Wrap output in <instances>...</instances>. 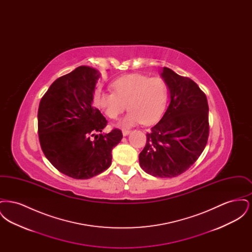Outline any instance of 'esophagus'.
<instances>
[{"label":"esophagus","mask_w":252,"mask_h":252,"mask_svg":"<svg viewBox=\"0 0 252 252\" xmlns=\"http://www.w3.org/2000/svg\"><path fill=\"white\" fill-rule=\"evenodd\" d=\"M122 132H123V135H124V136H127V135L130 133V130H128V129H123Z\"/></svg>","instance_id":"1"}]
</instances>
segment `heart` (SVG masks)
Returning a JSON list of instances; mask_svg holds the SVG:
<instances>
[{
  "mask_svg": "<svg viewBox=\"0 0 252 252\" xmlns=\"http://www.w3.org/2000/svg\"><path fill=\"white\" fill-rule=\"evenodd\" d=\"M113 92L101 93L98 105L110 119H117L127 108L130 111L122 125L130 126L144 123L151 125L158 120L167 104L168 87L159 76L150 77L132 73L115 80Z\"/></svg>",
  "mask_w": 252,
  "mask_h": 252,
  "instance_id": "b5f03b06",
  "label": "heart"
}]
</instances>
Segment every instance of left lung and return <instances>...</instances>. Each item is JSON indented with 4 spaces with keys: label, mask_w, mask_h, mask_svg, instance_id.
<instances>
[{
    "label": "left lung",
    "mask_w": 252,
    "mask_h": 252,
    "mask_svg": "<svg viewBox=\"0 0 252 252\" xmlns=\"http://www.w3.org/2000/svg\"><path fill=\"white\" fill-rule=\"evenodd\" d=\"M161 76L171 102L159 122L146 134L139 155L144 172L158 178H174L192 166L209 138L207 97L191 78L164 67Z\"/></svg>",
    "instance_id": "8db88e82"
}]
</instances>
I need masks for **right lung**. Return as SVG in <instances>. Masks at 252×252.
Segmentation results:
<instances>
[{
  "label": "right lung",
  "mask_w": 252,
  "mask_h": 252,
  "mask_svg": "<svg viewBox=\"0 0 252 252\" xmlns=\"http://www.w3.org/2000/svg\"><path fill=\"white\" fill-rule=\"evenodd\" d=\"M99 72L80 66L50 86L37 111L39 144L49 161L62 174L86 180L107 170L120 129L101 132L108 121L92 103Z\"/></svg>",
  "instance_id": "add662e5"
}]
</instances>
